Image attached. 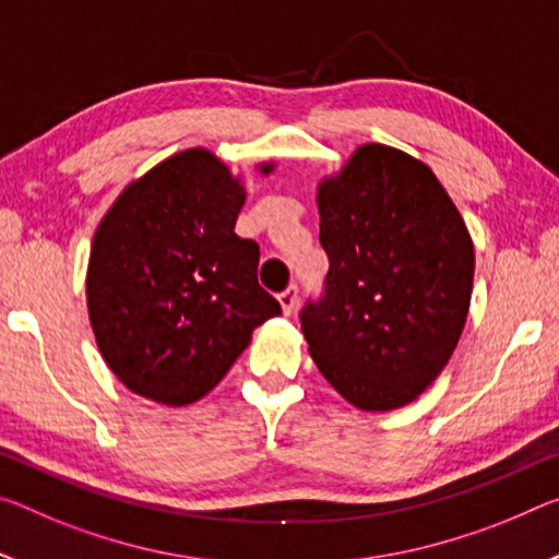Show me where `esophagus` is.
<instances>
[{
  "label": "esophagus",
  "mask_w": 559,
  "mask_h": 559,
  "mask_svg": "<svg viewBox=\"0 0 559 559\" xmlns=\"http://www.w3.org/2000/svg\"><path fill=\"white\" fill-rule=\"evenodd\" d=\"M278 304H281L283 313H286V316L294 313L296 306H298V286H288L286 290H283V294L278 296Z\"/></svg>",
  "instance_id": "34e87169"
}]
</instances>
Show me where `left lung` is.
I'll list each match as a JSON object with an SVG mask.
<instances>
[{
    "label": "left lung",
    "instance_id": "1",
    "mask_svg": "<svg viewBox=\"0 0 559 559\" xmlns=\"http://www.w3.org/2000/svg\"><path fill=\"white\" fill-rule=\"evenodd\" d=\"M325 290L300 311L308 353L360 411L413 403L448 366L471 308L475 251L418 158L362 144L318 186Z\"/></svg>",
    "mask_w": 559,
    "mask_h": 559
}]
</instances>
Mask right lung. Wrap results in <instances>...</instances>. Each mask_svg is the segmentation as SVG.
Listing matches in <instances>:
<instances>
[{
  "instance_id": "obj_1",
  "label": "right lung",
  "mask_w": 559,
  "mask_h": 559,
  "mask_svg": "<svg viewBox=\"0 0 559 559\" xmlns=\"http://www.w3.org/2000/svg\"><path fill=\"white\" fill-rule=\"evenodd\" d=\"M271 174L273 164H261ZM241 179L186 148L131 181L94 234L86 306L106 366L131 393L189 405L214 391L281 313L259 286V243L236 236Z\"/></svg>"
}]
</instances>
